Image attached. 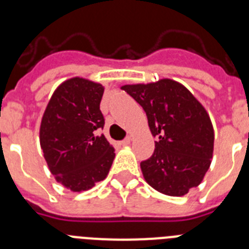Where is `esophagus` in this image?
<instances>
[{
  "instance_id": "1",
  "label": "esophagus",
  "mask_w": 249,
  "mask_h": 249,
  "mask_svg": "<svg viewBox=\"0 0 249 249\" xmlns=\"http://www.w3.org/2000/svg\"><path fill=\"white\" fill-rule=\"evenodd\" d=\"M129 142H131V137H126L123 141H121L120 144H122V146H126V144H129Z\"/></svg>"
}]
</instances>
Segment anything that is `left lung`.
<instances>
[{
	"mask_svg": "<svg viewBox=\"0 0 249 249\" xmlns=\"http://www.w3.org/2000/svg\"><path fill=\"white\" fill-rule=\"evenodd\" d=\"M142 106L155 141V152L141 162L147 183L158 192L179 197L197 187L211 166L213 132L203 106L181 83L160 80L122 86Z\"/></svg>",
	"mask_w": 249,
	"mask_h": 249,
	"instance_id": "8db88e82",
	"label": "left lung"
}]
</instances>
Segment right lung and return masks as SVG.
<instances>
[{"label": "right lung", "instance_id": "1", "mask_svg": "<svg viewBox=\"0 0 249 249\" xmlns=\"http://www.w3.org/2000/svg\"><path fill=\"white\" fill-rule=\"evenodd\" d=\"M103 86L74 77L57 87L43 113L39 142L51 173L73 192L87 191L109 172L114 149L98 129Z\"/></svg>", "mask_w": 249, "mask_h": 249}]
</instances>
